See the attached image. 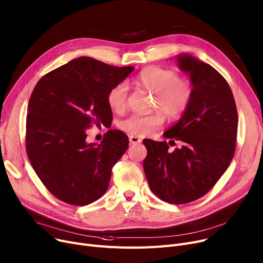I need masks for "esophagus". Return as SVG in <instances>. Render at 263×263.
<instances>
[{
	"label": "esophagus",
	"instance_id": "1",
	"mask_svg": "<svg viewBox=\"0 0 263 263\" xmlns=\"http://www.w3.org/2000/svg\"><path fill=\"white\" fill-rule=\"evenodd\" d=\"M141 141H142V139L139 138V137H136V136H130V137H129V142L133 143V144L140 143Z\"/></svg>",
	"mask_w": 263,
	"mask_h": 263
}]
</instances>
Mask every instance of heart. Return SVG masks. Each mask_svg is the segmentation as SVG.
Returning a JSON list of instances; mask_svg holds the SVG:
<instances>
[{
  "mask_svg": "<svg viewBox=\"0 0 263 263\" xmlns=\"http://www.w3.org/2000/svg\"><path fill=\"white\" fill-rule=\"evenodd\" d=\"M136 82L154 93L155 106L159 107L170 119L182 116L192 101V84L179 78V74L172 69L147 66L139 72ZM127 92L128 86L124 82L112 87L107 95L109 107L117 112L122 111L126 106ZM164 121L165 117L161 111L148 116L132 115L120 122V128L133 136L141 137L157 129Z\"/></svg>",
  "mask_w": 263,
  "mask_h": 263,
  "instance_id": "heart-1",
  "label": "heart"
}]
</instances>
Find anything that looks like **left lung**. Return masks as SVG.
<instances>
[{"mask_svg":"<svg viewBox=\"0 0 263 263\" xmlns=\"http://www.w3.org/2000/svg\"><path fill=\"white\" fill-rule=\"evenodd\" d=\"M179 68L190 76L192 101L181 119L164 133L166 141L143 140V169L159 199L184 204L204 196L227 170L235 151L237 111L230 86L221 74L199 59L181 53Z\"/></svg>","mask_w":263,"mask_h":263,"instance_id":"obj_1","label":"left lung"}]
</instances>
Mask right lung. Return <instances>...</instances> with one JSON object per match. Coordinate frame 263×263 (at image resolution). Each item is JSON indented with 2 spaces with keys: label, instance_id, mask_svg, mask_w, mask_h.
<instances>
[{
  "label": "right lung",
  "instance_id": "right-lung-1",
  "mask_svg": "<svg viewBox=\"0 0 263 263\" xmlns=\"http://www.w3.org/2000/svg\"><path fill=\"white\" fill-rule=\"evenodd\" d=\"M133 70L80 57L35 85L28 105L27 153L43 184L61 201L86 205L106 193L128 137L111 129L101 143H87L86 129L112 122L108 92Z\"/></svg>",
  "mask_w": 263,
  "mask_h": 263
}]
</instances>
